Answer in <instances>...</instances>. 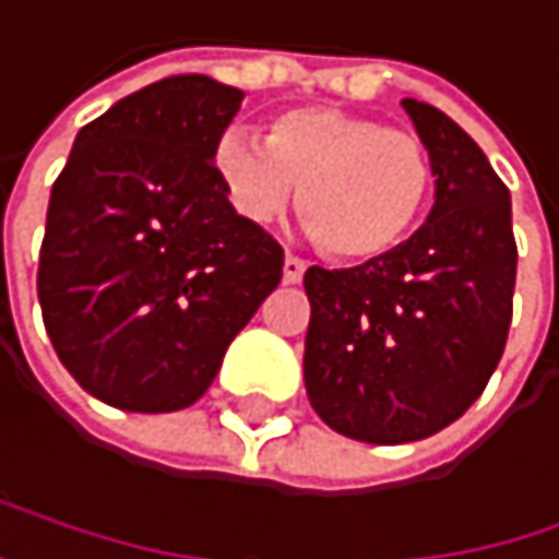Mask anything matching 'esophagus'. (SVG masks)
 <instances>
[{
	"label": "esophagus",
	"mask_w": 559,
	"mask_h": 559,
	"mask_svg": "<svg viewBox=\"0 0 559 559\" xmlns=\"http://www.w3.org/2000/svg\"><path fill=\"white\" fill-rule=\"evenodd\" d=\"M302 273H306V260H299L296 253H286V260H283V283H299L302 280Z\"/></svg>",
	"instance_id": "esophagus-1"
}]
</instances>
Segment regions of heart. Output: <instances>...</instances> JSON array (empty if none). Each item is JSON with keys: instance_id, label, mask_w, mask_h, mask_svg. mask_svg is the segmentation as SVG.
Segmentation results:
<instances>
[{"instance_id": "heart-1", "label": "heart", "mask_w": 559, "mask_h": 559, "mask_svg": "<svg viewBox=\"0 0 559 559\" xmlns=\"http://www.w3.org/2000/svg\"><path fill=\"white\" fill-rule=\"evenodd\" d=\"M214 170L234 211L253 224H276L299 187L302 224L338 260L395 250L431 190V154L415 134L338 108L283 111L266 144L243 128L224 131Z\"/></svg>"}]
</instances>
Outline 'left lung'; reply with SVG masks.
Segmentation results:
<instances>
[{
	"instance_id": "1",
	"label": "left lung",
	"mask_w": 559,
	"mask_h": 559,
	"mask_svg": "<svg viewBox=\"0 0 559 559\" xmlns=\"http://www.w3.org/2000/svg\"><path fill=\"white\" fill-rule=\"evenodd\" d=\"M431 154L435 206L395 250L353 270L309 266L306 395L338 435L421 441L457 421L504 356L518 243L511 193L438 108L405 98Z\"/></svg>"
}]
</instances>
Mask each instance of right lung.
<instances>
[{
    "instance_id": "obj_1",
    "label": "right lung",
    "mask_w": 559,
    "mask_h": 559,
    "mask_svg": "<svg viewBox=\"0 0 559 559\" xmlns=\"http://www.w3.org/2000/svg\"><path fill=\"white\" fill-rule=\"evenodd\" d=\"M240 102L206 75L160 79L85 124L51 187L45 332L75 382L121 412L193 405L283 280V247L214 170Z\"/></svg>"
}]
</instances>
